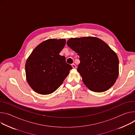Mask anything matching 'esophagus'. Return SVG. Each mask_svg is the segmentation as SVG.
<instances>
[{
  "label": "esophagus",
  "instance_id": "obj_1",
  "mask_svg": "<svg viewBox=\"0 0 135 135\" xmlns=\"http://www.w3.org/2000/svg\"><path fill=\"white\" fill-rule=\"evenodd\" d=\"M72 68H73V69H76V65L75 64H72Z\"/></svg>",
  "mask_w": 135,
  "mask_h": 135
}]
</instances>
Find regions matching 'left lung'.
Instances as JSON below:
<instances>
[{
	"instance_id": "1",
	"label": "left lung",
	"mask_w": 135,
	"mask_h": 135,
	"mask_svg": "<svg viewBox=\"0 0 135 135\" xmlns=\"http://www.w3.org/2000/svg\"><path fill=\"white\" fill-rule=\"evenodd\" d=\"M67 44L80 57L77 71L89 89L102 92L115 84L119 74V61L107 44L98 37L87 36L71 38Z\"/></svg>"
}]
</instances>
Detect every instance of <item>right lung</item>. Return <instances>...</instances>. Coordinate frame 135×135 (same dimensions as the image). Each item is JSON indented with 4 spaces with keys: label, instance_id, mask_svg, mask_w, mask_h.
<instances>
[{
    "label": "right lung",
    "instance_id": "add662e5",
    "mask_svg": "<svg viewBox=\"0 0 135 135\" xmlns=\"http://www.w3.org/2000/svg\"><path fill=\"white\" fill-rule=\"evenodd\" d=\"M66 40L50 38L39 44L28 57L25 65L27 81L36 93L47 95L54 92L68 76L71 65L59 55Z\"/></svg>",
    "mask_w": 135,
    "mask_h": 135
}]
</instances>
